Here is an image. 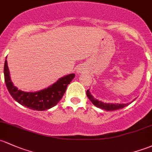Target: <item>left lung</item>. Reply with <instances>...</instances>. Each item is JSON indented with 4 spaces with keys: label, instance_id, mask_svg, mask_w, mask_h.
Wrapping results in <instances>:
<instances>
[{
    "label": "left lung",
    "instance_id": "8db88e82",
    "mask_svg": "<svg viewBox=\"0 0 152 152\" xmlns=\"http://www.w3.org/2000/svg\"><path fill=\"white\" fill-rule=\"evenodd\" d=\"M87 97H88V98L89 99V100L92 103V104L95 105V106L97 107V108H102V109H104L105 111H114V110L121 109V108H124V107L129 105V103H127V104H121V103H106L101 101H99V100L94 98L93 96H92V95H91L90 92H89V89H87Z\"/></svg>",
    "mask_w": 152,
    "mask_h": 152
}]
</instances>
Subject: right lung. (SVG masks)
<instances>
[{
	"label": "right lung",
	"instance_id": "add662e5",
	"mask_svg": "<svg viewBox=\"0 0 152 152\" xmlns=\"http://www.w3.org/2000/svg\"><path fill=\"white\" fill-rule=\"evenodd\" d=\"M74 77V73H71L60 78L47 88L38 92H27L18 89L13 84L6 60L4 64V79L8 91L17 103L32 110L44 111L57 105Z\"/></svg>",
	"mask_w": 152,
	"mask_h": 152
}]
</instances>
